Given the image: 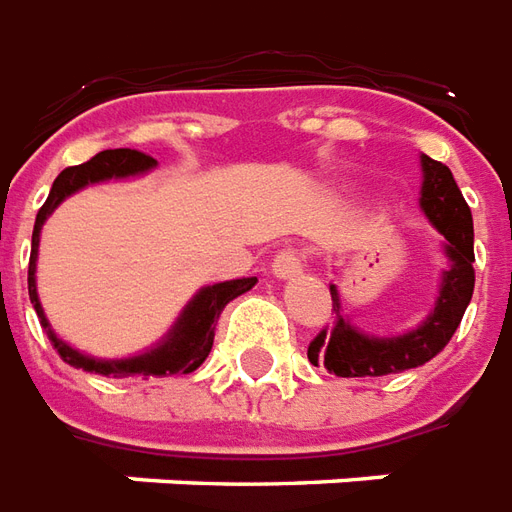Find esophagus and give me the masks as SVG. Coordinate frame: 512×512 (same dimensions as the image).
Wrapping results in <instances>:
<instances>
[{
	"mask_svg": "<svg viewBox=\"0 0 512 512\" xmlns=\"http://www.w3.org/2000/svg\"><path fill=\"white\" fill-rule=\"evenodd\" d=\"M303 273V256L295 248H284L275 253L273 259V275L275 278H292V275Z\"/></svg>",
	"mask_w": 512,
	"mask_h": 512,
	"instance_id": "34e87169",
	"label": "esophagus"
}]
</instances>
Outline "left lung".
Segmentation results:
<instances>
[{
    "label": "left lung",
    "instance_id": "left-lung-1",
    "mask_svg": "<svg viewBox=\"0 0 512 512\" xmlns=\"http://www.w3.org/2000/svg\"><path fill=\"white\" fill-rule=\"evenodd\" d=\"M422 192L419 206L430 226L444 237V256L447 270L441 273L436 303L422 325L397 336H375L342 314V297L331 284L333 328H322L317 339L308 344V361L325 366L336 378H380L397 375L413 366L427 364L436 358L452 333L458 331L466 314L471 292H474V223H471L469 204L463 201L455 176L447 165L422 154Z\"/></svg>",
    "mask_w": 512,
    "mask_h": 512
}]
</instances>
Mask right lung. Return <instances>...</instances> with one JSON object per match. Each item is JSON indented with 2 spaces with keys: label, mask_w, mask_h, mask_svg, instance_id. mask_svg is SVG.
Returning a JSON list of instances; mask_svg holds the SVG:
<instances>
[{
  "label": "right lung",
  "mask_w": 512,
  "mask_h": 512,
  "mask_svg": "<svg viewBox=\"0 0 512 512\" xmlns=\"http://www.w3.org/2000/svg\"><path fill=\"white\" fill-rule=\"evenodd\" d=\"M157 168V159L132 151V148H110L101 151L96 157L76 165V168H65L52 184V192L41 206V212L35 217V228H32V253H30V275H27V286H30V300L35 306V314L41 320V328L54 344V350L60 353L65 364L85 369V372H96V375H107V378H159V375H190L198 366L204 364L206 355L212 350L215 342V322L220 311L226 308L228 300H234L242 292H248L256 286V278H237V281H220V284L201 286L187 306L181 308L179 320L170 325V331L159 339L151 350L146 353L129 355V358H96V355L82 353L68 342H63L57 333L52 331V322L46 320L38 297V284H35V270H38V245H41V228L46 217L52 215L57 206L63 204L68 195L85 190L90 184H101V181L112 179H132V176H143L148 170Z\"/></svg>",
  "instance_id": "1"
}]
</instances>
